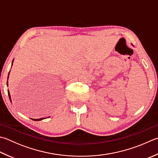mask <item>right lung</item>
Returning a JSON list of instances; mask_svg holds the SVG:
<instances>
[{"mask_svg":"<svg viewBox=\"0 0 158 158\" xmlns=\"http://www.w3.org/2000/svg\"><path fill=\"white\" fill-rule=\"evenodd\" d=\"M8 77H9V76H8ZM8 94H9V99H10V101H11V97H10V94H9V91H8ZM42 119H44V118H38V119H32V120H36V121H38V120H42Z\"/></svg>","mask_w":158,"mask_h":158,"instance_id":"add662e5","label":"right lung"}]
</instances>
